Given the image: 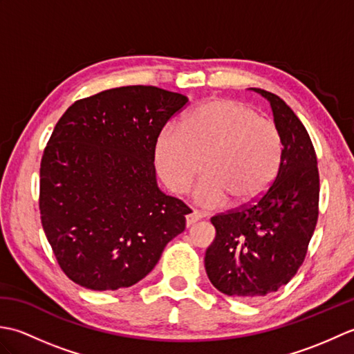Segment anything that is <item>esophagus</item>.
<instances>
[{
	"mask_svg": "<svg viewBox=\"0 0 354 354\" xmlns=\"http://www.w3.org/2000/svg\"><path fill=\"white\" fill-rule=\"evenodd\" d=\"M201 219H202V214L198 212V209H193L192 213L185 216V225H187V227H192L193 223H196Z\"/></svg>",
	"mask_w": 354,
	"mask_h": 354,
	"instance_id": "esophagus-1",
	"label": "esophagus"
}]
</instances>
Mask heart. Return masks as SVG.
Returning <instances> with one entry per match:
<instances>
[{
    "instance_id": "1",
    "label": "heart",
    "mask_w": 354,
    "mask_h": 354,
    "mask_svg": "<svg viewBox=\"0 0 354 354\" xmlns=\"http://www.w3.org/2000/svg\"><path fill=\"white\" fill-rule=\"evenodd\" d=\"M281 153L274 122L240 102L216 99L194 108L181 129L167 127L160 133L155 162L175 193L189 190L205 165L207 175L194 187L193 199L204 208H219L228 199L243 205L260 198L277 176Z\"/></svg>"
}]
</instances>
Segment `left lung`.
Listing matches in <instances>:
<instances>
[{"label": "left lung", "instance_id": "8db88e82", "mask_svg": "<svg viewBox=\"0 0 354 354\" xmlns=\"http://www.w3.org/2000/svg\"><path fill=\"white\" fill-rule=\"evenodd\" d=\"M270 103L283 142L281 164L254 205L212 217L216 237L205 252L209 281L225 295L259 299L288 284L304 261L318 221L319 173L306 127L284 100Z\"/></svg>", "mask_w": 354, "mask_h": 354}]
</instances>
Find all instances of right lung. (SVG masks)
<instances>
[{
    "label": "right lung",
    "instance_id": "right-lung-1",
    "mask_svg": "<svg viewBox=\"0 0 354 354\" xmlns=\"http://www.w3.org/2000/svg\"><path fill=\"white\" fill-rule=\"evenodd\" d=\"M189 99L122 86L79 100L53 131L41 161L45 236L66 277L91 290L138 283L155 268L190 208L156 183L160 132Z\"/></svg>",
    "mask_w": 354,
    "mask_h": 354
}]
</instances>
